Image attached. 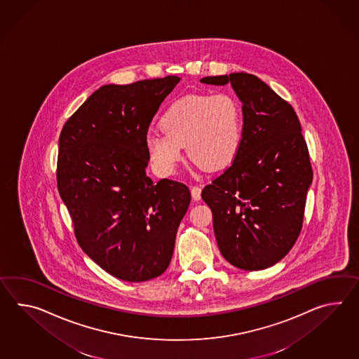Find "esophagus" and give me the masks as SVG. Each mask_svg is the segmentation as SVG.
I'll return each mask as SVG.
<instances>
[{"instance_id": "1", "label": "esophagus", "mask_w": 359, "mask_h": 359, "mask_svg": "<svg viewBox=\"0 0 359 359\" xmlns=\"http://www.w3.org/2000/svg\"><path fill=\"white\" fill-rule=\"evenodd\" d=\"M201 191H202V189H201V187H198V185L191 187V198L194 199V201H199V199H201Z\"/></svg>"}]
</instances>
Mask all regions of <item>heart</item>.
I'll list each match as a JSON object with an SVG mask.
<instances>
[{"mask_svg":"<svg viewBox=\"0 0 359 359\" xmlns=\"http://www.w3.org/2000/svg\"><path fill=\"white\" fill-rule=\"evenodd\" d=\"M162 134L147 136V151L162 172L170 174L183 158L205 170L225 168L238 154L243 116L238 100L226 93L191 94L174 100L160 118Z\"/></svg>","mask_w":359,"mask_h":359,"instance_id":"b5f03b06","label":"heart"}]
</instances>
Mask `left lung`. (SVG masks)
<instances>
[{
	"label": "left lung",
	"mask_w": 359,
	"mask_h": 359,
	"mask_svg": "<svg viewBox=\"0 0 359 359\" xmlns=\"http://www.w3.org/2000/svg\"><path fill=\"white\" fill-rule=\"evenodd\" d=\"M199 81L231 82L243 103L238 154L202 189L212 211L217 246L239 269L269 268L288 254L303 228L313 170L300 122L291 104L254 74Z\"/></svg>",
	"instance_id": "obj_1"
}]
</instances>
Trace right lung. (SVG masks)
Here are the masks:
<instances>
[{
    "mask_svg": "<svg viewBox=\"0 0 359 359\" xmlns=\"http://www.w3.org/2000/svg\"><path fill=\"white\" fill-rule=\"evenodd\" d=\"M176 76L105 85L64 123L57 191L83 252L116 278H156L171 262L191 191L145 175L147 134Z\"/></svg>",
    "mask_w": 359,
    "mask_h": 359,
    "instance_id": "1",
    "label": "right lung"
}]
</instances>
